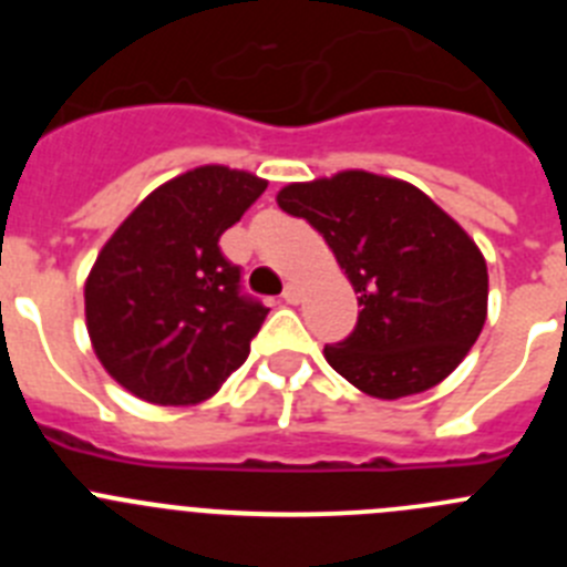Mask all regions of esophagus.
<instances>
[{
  "label": "esophagus",
  "mask_w": 567,
  "mask_h": 567,
  "mask_svg": "<svg viewBox=\"0 0 567 567\" xmlns=\"http://www.w3.org/2000/svg\"><path fill=\"white\" fill-rule=\"evenodd\" d=\"M280 298L287 300V303H298V298H300L298 287H295V284H287V289H284V295H280Z\"/></svg>",
  "instance_id": "esophagus-1"
}]
</instances>
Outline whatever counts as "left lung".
Here are the masks:
<instances>
[{
  "instance_id": "1",
  "label": "left lung",
  "mask_w": 567,
  "mask_h": 567,
  "mask_svg": "<svg viewBox=\"0 0 567 567\" xmlns=\"http://www.w3.org/2000/svg\"><path fill=\"white\" fill-rule=\"evenodd\" d=\"M278 207L307 218L358 292L352 334L323 349L360 392L398 400L437 385L480 338L488 269L477 244L412 184L349 169L289 184Z\"/></svg>"
}]
</instances>
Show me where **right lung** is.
<instances>
[{"label":"right lung","mask_w":567,"mask_h":567,"mask_svg":"<svg viewBox=\"0 0 567 567\" xmlns=\"http://www.w3.org/2000/svg\"><path fill=\"white\" fill-rule=\"evenodd\" d=\"M264 189L238 169H189L150 193L99 252L84 287L87 332L135 398L202 403L249 358L269 309L244 292L218 240Z\"/></svg>","instance_id":"right-lung-1"}]
</instances>
